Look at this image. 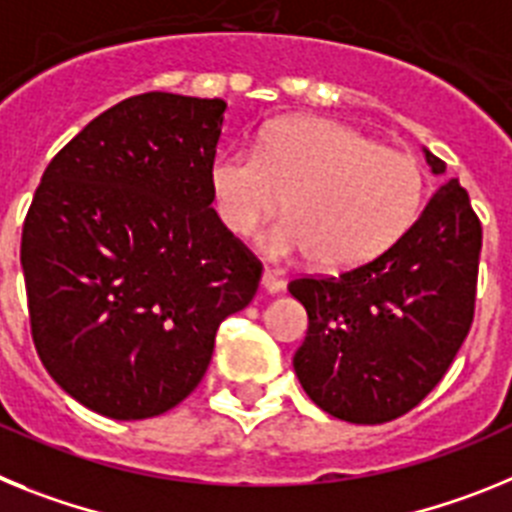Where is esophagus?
Segmentation results:
<instances>
[{
	"label": "esophagus",
	"instance_id": "esophagus-1",
	"mask_svg": "<svg viewBox=\"0 0 512 512\" xmlns=\"http://www.w3.org/2000/svg\"><path fill=\"white\" fill-rule=\"evenodd\" d=\"M283 286H286L283 275L278 273V270L265 268V273H262V288H265V291H270V293H278V291H283Z\"/></svg>",
	"mask_w": 512,
	"mask_h": 512
}]
</instances>
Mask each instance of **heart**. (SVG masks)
Returning a JSON list of instances; mask_svg holds the SVG:
<instances>
[{
	"instance_id": "1",
	"label": "heart",
	"mask_w": 512,
	"mask_h": 512,
	"mask_svg": "<svg viewBox=\"0 0 512 512\" xmlns=\"http://www.w3.org/2000/svg\"><path fill=\"white\" fill-rule=\"evenodd\" d=\"M211 193L221 224L237 237L283 203L288 216L262 234V250L311 252L319 268L348 270L379 257L415 224L425 177L415 157L342 123L286 118L257 151H224L211 167Z\"/></svg>"
}]
</instances>
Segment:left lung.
<instances>
[{
	"label": "left lung",
	"instance_id": "1",
	"mask_svg": "<svg viewBox=\"0 0 512 512\" xmlns=\"http://www.w3.org/2000/svg\"><path fill=\"white\" fill-rule=\"evenodd\" d=\"M435 175L446 162L425 149ZM482 224L459 180L430 198L402 239L340 275L288 283L309 330L293 368L311 402L358 425L407 415L428 397L469 335Z\"/></svg>",
	"mask_w": 512,
	"mask_h": 512
}]
</instances>
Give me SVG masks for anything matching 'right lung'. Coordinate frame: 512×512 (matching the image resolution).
I'll return each mask as SVG.
<instances>
[{
	"instance_id": "add662e5",
	"label": "right lung",
	"mask_w": 512,
	"mask_h": 512,
	"mask_svg": "<svg viewBox=\"0 0 512 512\" xmlns=\"http://www.w3.org/2000/svg\"><path fill=\"white\" fill-rule=\"evenodd\" d=\"M226 102L144 92L51 159L22 224L30 335L51 379L113 420L172 410L262 262L213 211Z\"/></svg>"
}]
</instances>
